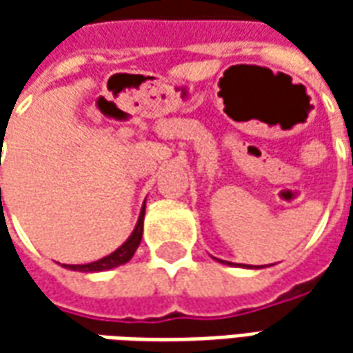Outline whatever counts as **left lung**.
I'll return each instance as SVG.
<instances>
[{"label":"left lung","instance_id":"1","mask_svg":"<svg viewBox=\"0 0 353 353\" xmlns=\"http://www.w3.org/2000/svg\"><path fill=\"white\" fill-rule=\"evenodd\" d=\"M221 263H225V265H232L229 261H221ZM245 268H265V266H245Z\"/></svg>","mask_w":353,"mask_h":353}]
</instances>
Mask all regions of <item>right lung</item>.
<instances>
[{
    "label": "right lung",
    "mask_w": 353,
    "mask_h": 353,
    "mask_svg": "<svg viewBox=\"0 0 353 353\" xmlns=\"http://www.w3.org/2000/svg\"><path fill=\"white\" fill-rule=\"evenodd\" d=\"M143 217H145V202H143V206H141V212H139L136 227H134L128 240H126L121 248H117L115 252L105 255L103 259L94 261V263H88V265H64V268L77 270V272H103V270H109V268H115V266H121L124 265V263H128V261L134 257L136 250H138L139 242H141V234H143Z\"/></svg>",
    "instance_id": "obj_1"
}]
</instances>
